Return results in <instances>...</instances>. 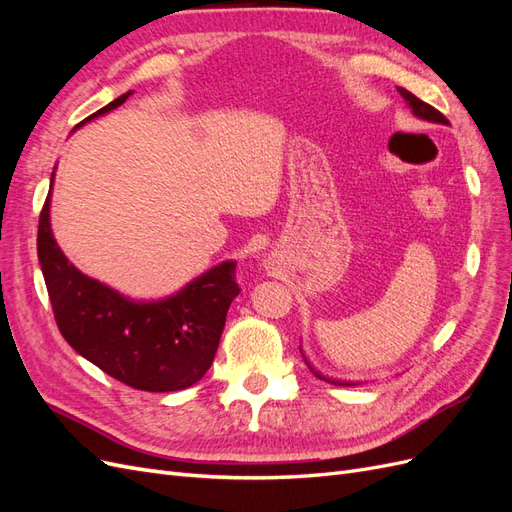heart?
<instances>
[{
    "instance_id": "obj_1",
    "label": "heart",
    "mask_w": 512,
    "mask_h": 512,
    "mask_svg": "<svg viewBox=\"0 0 512 512\" xmlns=\"http://www.w3.org/2000/svg\"><path fill=\"white\" fill-rule=\"evenodd\" d=\"M207 215H209V213H207Z\"/></svg>"
}]
</instances>
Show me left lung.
Here are the masks:
<instances>
[{"mask_svg": "<svg viewBox=\"0 0 512 512\" xmlns=\"http://www.w3.org/2000/svg\"><path fill=\"white\" fill-rule=\"evenodd\" d=\"M399 94H401V98L406 100V104L412 108V115H416V117H421V119H425V121H431V123H442V126H448V119L440 113V111H436V108H433L431 104H427V102H423V100H418L414 94H410L408 89H397ZM305 359V356H303ZM305 363H307V359H305ZM307 367H309V371H312V374L316 376V378H320V380H324V382H331V384H335V386H354L352 382H339V380H329V378H324L320 371H316L312 365L307 363Z\"/></svg>", "mask_w": 512, "mask_h": 512, "instance_id": "obj_1", "label": "left lung"}]
</instances>
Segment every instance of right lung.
<instances>
[{
	"label": "right lung",
	"instance_id": "obj_1",
	"mask_svg": "<svg viewBox=\"0 0 512 512\" xmlns=\"http://www.w3.org/2000/svg\"><path fill=\"white\" fill-rule=\"evenodd\" d=\"M119 96L85 121L128 100ZM51 175V188H53ZM38 260L55 322L66 342L104 374L138 391L168 393L196 384L218 352L232 299L235 260L209 269L162 301H132L91 280L59 250L51 230V192L38 224Z\"/></svg>",
	"mask_w": 512,
	"mask_h": 512
}]
</instances>
